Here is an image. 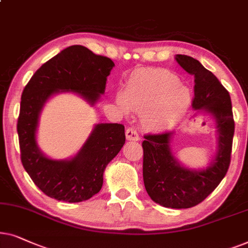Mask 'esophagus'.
<instances>
[{
    "label": "esophagus",
    "mask_w": 248,
    "mask_h": 248,
    "mask_svg": "<svg viewBox=\"0 0 248 248\" xmlns=\"http://www.w3.org/2000/svg\"><path fill=\"white\" fill-rule=\"evenodd\" d=\"M126 138L128 140H140V135L134 128H128L126 130Z\"/></svg>",
    "instance_id": "obj_1"
}]
</instances>
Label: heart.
I'll list each match as a JSON object with an SVG mask.
<instances>
[{
	"instance_id": "b5f03b06",
	"label": "heart",
	"mask_w": 248,
	"mask_h": 248,
	"mask_svg": "<svg viewBox=\"0 0 248 248\" xmlns=\"http://www.w3.org/2000/svg\"><path fill=\"white\" fill-rule=\"evenodd\" d=\"M118 107L143 112L141 120L147 129L162 131L177 126L191 104L190 92L179 78L163 69H137L118 93Z\"/></svg>"
}]
</instances>
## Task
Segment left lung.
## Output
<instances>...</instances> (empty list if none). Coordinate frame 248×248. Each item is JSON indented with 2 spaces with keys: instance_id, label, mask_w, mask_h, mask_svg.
Masks as SVG:
<instances>
[{
  "instance_id": "left-lung-1",
  "label": "left lung",
  "mask_w": 248,
  "mask_h": 248,
  "mask_svg": "<svg viewBox=\"0 0 248 248\" xmlns=\"http://www.w3.org/2000/svg\"><path fill=\"white\" fill-rule=\"evenodd\" d=\"M176 61L194 77L193 108L214 120L217 153L204 169H189L173 156V133L147 135L143 141V178L148 196L155 203L171 209H188L205 200L226 176L235 122L230 95L216 76L188 55L177 54Z\"/></svg>"
}]
</instances>
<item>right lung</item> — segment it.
<instances>
[{"mask_svg":"<svg viewBox=\"0 0 248 248\" xmlns=\"http://www.w3.org/2000/svg\"><path fill=\"white\" fill-rule=\"evenodd\" d=\"M113 67L111 59L94 54L85 46L72 45L45 62L22 92L16 124L21 162L36 186L52 199L78 203L97 194L105 168L120 152L126 136L124 124H97L74 157L53 160L37 144L43 108L53 95L65 92L95 105L104 94Z\"/></svg>","mask_w":248,"mask_h":248,"instance_id":"add662e5","label":"right lung"}]
</instances>
